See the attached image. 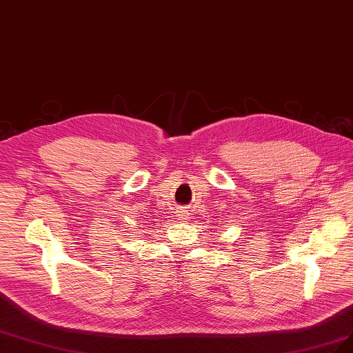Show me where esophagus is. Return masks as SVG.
I'll return each instance as SVG.
<instances>
[{
	"label": "esophagus",
	"mask_w": 353,
	"mask_h": 353,
	"mask_svg": "<svg viewBox=\"0 0 353 353\" xmlns=\"http://www.w3.org/2000/svg\"><path fill=\"white\" fill-rule=\"evenodd\" d=\"M181 216H184V214H181Z\"/></svg>",
	"instance_id": "obj_1"
}]
</instances>
